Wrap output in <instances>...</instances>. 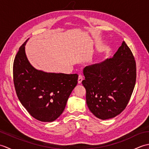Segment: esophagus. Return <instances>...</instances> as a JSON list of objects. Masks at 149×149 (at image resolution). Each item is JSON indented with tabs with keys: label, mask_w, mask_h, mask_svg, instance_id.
<instances>
[{
	"label": "esophagus",
	"mask_w": 149,
	"mask_h": 149,
	"mask_svg": "<svg viewBox=\"0 0 149 149\" xmlns=\"http://www.w3.org/2000/svg\"><path fill=\"white\" fill-rule=\"evenodd\" d=\"M83 80V77L81 75H79V77H78V83L79 84H81L82 81Z\"/></svg>",
	"instance_id": "esophagus-1"
}]
</instances>
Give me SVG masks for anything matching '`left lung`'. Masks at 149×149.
<instances>
[{"label": "left lung", "mask_w": 149, "mask_h": 149, "mask_svg": "<svg viewBox=\"0 0 149 149\" xmlns=\"http://www.w3.org/2000/svg\"><path fill=\"white\" fill-rule=\"evenodd\" d=\"M83 73L86 103L95 116L109 119L125 109L134 88L136 65L124 41L113 58L86 66Z\"/></svg>", "instance_id": "1"}]
</instances>
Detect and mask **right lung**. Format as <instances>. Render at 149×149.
<instances>
[{"mask_svg":"<svg viewBox=\"0 0 149 149\" xmlns=\"http://www.w3.org/2000/svg\"><path fill=\"white\" fill-rule=\"evenodd\" d=\"M26 41L19 48L13 63V82L21 104L41 122H53L64 111L68 97L77 84L78 75L46 73L28 61Z\"/></svg>","mask_w":149,"mask_h":149,"instance_id":"obj_1","label":"right lung"}]
</instances>
